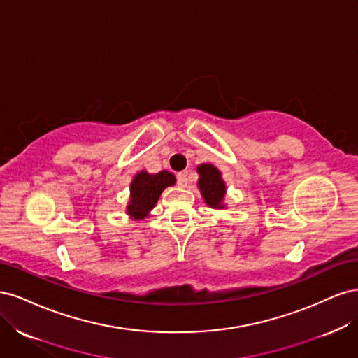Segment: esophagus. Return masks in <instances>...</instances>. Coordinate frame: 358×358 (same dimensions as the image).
Returning a JSON list of instances; mask_svg holds the SVG:
<instances>
[{
  "instance_id": "esophagus-1",
  "label": "esophagus",
  "mask_w": 358,
  "mask_h": 358,
  "mask_svg": "<svg viewBox=\"0 0 358 358\" xmlns=\"http://www.w3.org/2000/svg\"><path fill=\"white\" fill-rule=\"evenodd\" d=\"M178 185L180 188H185L188 185V178L187 173H178Z\"/></svg>"
}]
</instances>
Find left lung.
<instances>
[{
    "instance_id": "8db88e82",
    "label": "left lung",
    "mask_w": 358,
    "mask_h": 358,
    "mask_svg": "<svg viewBox=\"0 0 358 358\" xmlns=\"http://www.w3.org/2000/svg\"><path fill=\"white\" fill-rule=\"evenodd\" d=\"M197 173L200 175L197 185L201 191L204 203L213 209H224L227 188L221 171L212 164H200L197 167Z\"/></svg>"
}]
</instances>
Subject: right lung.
<instances>
[{
  "label": "right lung",
  "mask_w": 358,
  "mask_h": 358,
  "mask_svg": "<svg viewBox=\"0 0 358 358\" xmlns=\"http://www.w3.org/2000/svg\"><path fill=\"white\" fill-rule=\"evenodd\" d=\"M176 178L167 170H161L155 175L148 171H138L129 185V201L127 213L133 220H143L155 208L161 192L167 187L175 185Z\"/></svg>",
  "instance_id": "add662e5"
}]
</instances>
